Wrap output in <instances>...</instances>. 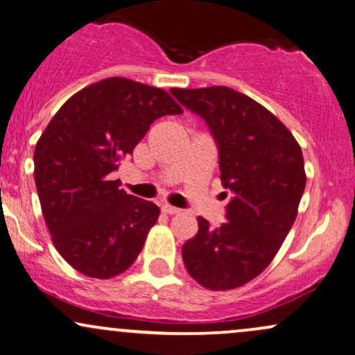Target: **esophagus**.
<instances>
[{
    "mask_svg": "<svg viewBox=\"0 0 355 355\" xmlns=\"http://www.w3.org/2000/svg\"><path fill=\"white\" fill-rule=\"evenodd\" d=\"M161 211L164 212V214H178V212H181V209H178V207L171 206V204H162Z\"/></svg>",
    "mask_w": 355,
    "mask_h": 355,
    "instance_id": "obj_1",
    "label": "esophagus"
}]
</instances>
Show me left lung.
I'll return each mask as SVG.
<instances>
[{"label": "left lung", "instance_id": "8db88e82", "mask_svg": "<svg viewBox=\"0 0 355 355\" xmlns=\"http://www.w3.org/2000/svg\"><path fill=\"white\" fill-rule=\"evenodd\" d=\"M171 94L206 121L232 193L226 223L214 229L198 218V234L182 245L184 266L206 289H236L268 268L293 227L306 187L301 146L272 112L231 87Z\"/></svg>", "mask_w": 355, "mask_h": 355}]
</instances>
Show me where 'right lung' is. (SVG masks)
<instances>
[{"label":"right lung","instance_id":"obj_1","mask_svg":"<svg viewBox=\"0 0 355 355\" xmlns=\"http://www.w3.org/2000/svg\"><path fill=\"white\" fill-rule=\"evenodd\" d=\"M182 107L161 87L106 78L78 91L35 148V182L56 251L87 277L124 272L143 249L159 207L119 189L110 174L151 124Z\"/></svg>","mask_w":355,"mask_h":355}]
</instances>
